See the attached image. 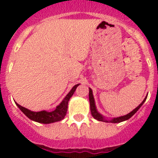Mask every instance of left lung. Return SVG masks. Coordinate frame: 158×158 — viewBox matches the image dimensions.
<instances>
[{
    "label": "left lung",
    "instance_id": "left-lung-1",
    "mask_svg": "<svg viewBox=\"0 0 158 158\" xmlns=\"http://www.w3.org/2000/svg\"><path fill=\"white\" fill-rule=\"evenodd\" d=\"M89 102H90V110H91V114L92 115H93V117H94L96 119H97V120L99 121H105V122H108V121L105 120V119H104V117L102 116L101 115H100V113L97 112V111H96V106H95V101H94V98H93V92H92V89H89ZM146 97L144 99V100L140 104H139L138 107L135 108V110H133V111H131V112H130L129 114H127V115H124V116H121V117H118V118H114L113 119H111V120L109 121V123H120V122H123V121H125L127 120V119H129L130 118H131V116H133L134 115H135V113H136V111H138V110L141 107V106L142 105V104H144V102L146 101Z\"/></svg>",
    "mask_w": 158,
    "mask_h": 158
}]
</instances>
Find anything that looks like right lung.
Segmentation results:
<instances>
[{
  "mask_svg": "<svg viewBox=\"0 0 158 158\" xmlns=\"http://www.w3.org/2000/svg\"><path fill=\"white\" fill-rule=\"evenodd\" d=\"M78 85H79V84L73 86V89L70 90V92L65 96L63 101L56 107V109L53 111H51V112H48V111H46L35 112V111H31L30 110L27 109V108H25V107H22L21 105H19L16 103V104L19 109L23 111V113H24L25 115H27L31 120L44 124L58 122V121H61L65 118L67 112V108H68V102H69V99L73 96V94L74 93L75 90H76L77 87Z\"/></svg>",
  "mask_w": 158,
  "mask_h": 158,
  "instance_id": "obj_1",
  "label": "right lung"
}]
</instances>
